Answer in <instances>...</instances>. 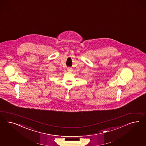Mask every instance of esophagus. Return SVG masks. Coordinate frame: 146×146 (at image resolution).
I'll use <instances>...</instances> for the list:
<instances>
[{"instance_id": "34e87169", "label": "esophagus", "mask_w": 146, "mask_h": 146, "mask_svg": "<svg viewBox=\"0 0 146 146\" xmlns=\"http://www.w3.org/2000/svg\"><path fill=\"white\" fill-rule=\"evenodd\" d=\"M71 70H72V68H71V67H68L67 68V71H71Z\"/></svg>"}]
</instances>
